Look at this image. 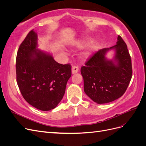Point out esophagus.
<instances>
[{
  "mask_svg": "<svg viewBox=\"0 0 146 146\" xmlns=\"http://www.w3.org/2000/svg\"><path fill=\"white\" fill-rule=\"evenodd\" d=\"M78 71V67L77 66H74L72 68V73L74 74H76Z\"/></svg>",
  "mask_w": 146,
  "mask_h": 146,
  "instance_id": "esophagus-1",
  "label": "esophagus"
}]
</instances>
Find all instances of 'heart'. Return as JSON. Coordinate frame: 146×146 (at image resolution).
<instances>
[{
  "label": "heart",
  "mask_w": 146,
  "mask_h": 146,
  "mask_svg": "<svg viewBox=\"0 0 146 146\" xmlns=\"http://www.w3.org/2000/svg\"><path fill=\"white\" fill-rule=\"evenodd\" d=\"M87 43H88V41L86 40L81 41L80 42H78L77 43H76V47H84L87 44ZM98 42L95 41V42H91L90 44H89V46H88L86 50L83 53V55L89 56L91 54H92V53H93V52H94V50L96 49L97 47H98Z\"/></svg>",
  "instance_id": "1"
}]
</instances>
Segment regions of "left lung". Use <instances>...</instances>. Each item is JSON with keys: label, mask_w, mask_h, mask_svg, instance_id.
I'll return each instance as SVG.
<instances>
[{"label": "left lung", "mask_w": 146, "mask_h": 146, "mask_svg": "<svg viewBox=\"0 0 146 146\" xmlns=\"http://www.w3.org/2000/svg\"><path fill=\"white\" fill-rule=\"evenodd\" d=\"M117 44L92 55L81 68L84 91L97 104H107L125 93L132 76L131 60L125 42L117 36ZM113 49L115 55L108 60L106 54Z\"/></svg>", "instance_id": "8db88e82"}]
</instances>
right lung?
<instances>
[{
    "label": "right lung",
    "mask_w": 146,
    "mask_h": 146,
    "mask_svg": "<svg viewBox=\"0 0 146 146\" xmlns=\"http://www.w3.org/2000/svg\"><path fill=\"white\" fill-rule=\"evenodd\" d=\"M37 34L31 30L21 44L16 60V80L24 99L42 111L55 108L63 99L71 66L37 49Z\"/></svg>",
    "instance_id": "right-lung-1"
}]
</instances>
